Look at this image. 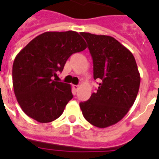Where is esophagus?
Segmentation results:
<instances>
[{
    "instance_id": "obj_1",
    "label": "esophagus",
    "mask_w": 159,
    "mask_h": 159,
    "mask_svg": "<svg viewBox=\"0 0 159 159\" xmlns=\"http://www.w3.org/2000/svg\"><path fill=\"white\" fill-rule=\"evenodd\" d=\"M78 88H79V86H77V85H73V89H74L75 91H77Z\"/></svg>"
}]
</instances>
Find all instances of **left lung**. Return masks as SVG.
Here are the masks:
<instances>
[{
	"label": "left lung",
	"mask_w": 159,
	"mask_h": 159,
	"mask_svg": "<svg viewBox=\"0 0 159 159\" xmlns=\"http://www.w3.org/2000/svg\"><path fill=\"white\" fill-rule=\"evenodd\" d=\"M88 43L93 60L97 92L81 102L82 115L92 125L106 128L122 120L138 95L140 75L130 51L108 35L81 33Z\"/></svg>",
	"instance_id": "8db88e82"
}]
</instances>
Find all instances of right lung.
<instances>
[{"instance_id": "obj_1", "label": "right lung", "mask_w": 159, "mask_h": 159, "mask_svg": "<svg viewBox=\"0 0 159 159\" xmlns=\"http://www.w3.org/2000/svg\"><path fill=\"white\" fill-rule=\"evenodd\" d=\"M86 48L87 43L76 31H50L35 37L16 55L12 67L14 92L29 117L48 123L62 115L73 96L71 85L56 80L57 73L72 53Z\"/></svg>"}]
</instances>
